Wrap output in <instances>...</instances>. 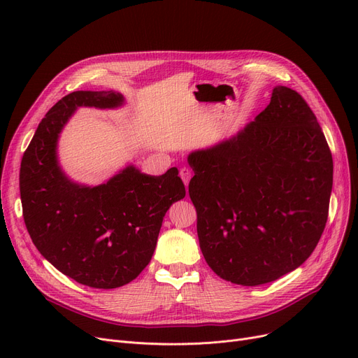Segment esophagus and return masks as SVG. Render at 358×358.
Wrapping results in <instances>:
<instances>
[{"label": "esophagus", "instance_id": "obj_1", "mask_svg": "<svg viewBox=\"0 0 358 358\" xmlns=\"http://www.w3.org/2000/svg\"><path fill=\"white\" fill-rule=\"evenodd\" d=\"M180 177H181V180L184 181L185 185H189V182H190V180H192V169L187 168V166H182V168L180 169Z\"/></svg>", "mask_w": 358, "mask_h": 358}]
</instances>
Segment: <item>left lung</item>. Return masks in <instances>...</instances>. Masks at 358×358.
<instances>
[{
    "label": "left lung",
    "instance_id": "8db88e82",
    "mask_svg": "<svg viewBox=\"0 0 358 358\" xmlns=\"http://www.w3.org/2000/svg\"><path fill=\"white\" fill-rule=\"evenodd\" d=\"M187 161L200 250L220 278L266 285L310 257L328 219L334 164L300 94L274 87L254 122Z\"/></svg>",
    "mask_w": 358,
    "mask_h": 358
}]
</instances>
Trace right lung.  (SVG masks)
Here are the masks:
<instances>
[{"label":"right lung","instance_id":"add662e5","mask_svg":"<svg viewBox=\"0 0 358 358\" xmlns=\"http://www.w3.org/2000/svg\"><path fill=\"white\" fill-rule=\"evenodd\" d=\"M117 91H73L42 119L20 166V196L29 235L62 274L96 289L135 280L154 255L162 220L185 187L176 166L148 176L126 165L99 185L71 180L58 158L64 127L80 107L119 108Z\"/></svg>","mask_w":358,"mask_h":358}]
</instances>
